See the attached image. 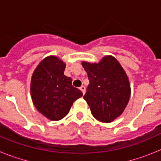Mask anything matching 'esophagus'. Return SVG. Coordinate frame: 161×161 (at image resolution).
<instances>
[{"mask_svg":"<svg viewBox=\"0 0 161 161\" xmlns=\"http://www.w3.org/2000/svg\"><path fill=\"white\" fill-rule=\"evenodd\" d=\"M80 89L81 90V92L83 93V94H85V86H84V85L80 86Z\"/></svg>","mask_w":161,"mask_h":161,"instance_id":"1","label":"esophagus"}]
</instances>
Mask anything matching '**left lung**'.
I'll return each instance as SVG.
<instances>
[{"label":"left lung","instance_id":"left-lung-1","mask_svg":"<svg viewBox=\"0 0 161 161\" xmlns=\"http://www.w3.org/2000/svg\"><path fill=\"white\" fill-rule=\"evenodd\" d=\"M89 85L84 96L93 117L102 123H110L124 111L130 100V87L124 69L111 55L98 64L83 62Z\"/></svg>","mask_w":161,"mask_h":161}]
</instances>
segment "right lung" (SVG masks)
I'll return each mask as SVG.
<instances>
[{"mask_svg": "<svg viewBox=\"0 0 161 161\" xmlns=\"http://www.w3.org/2000/svg\"><path fill=\"white\" fill-rule=\"evenodd\" d=\"M66 64L54 55L42 59L32 75L31 93L35 108L52 121L68 114L73 102L83 95L64 74Z\"/></svg>", "mask_w": 161, "mask_h": 161, "instance_id": "obj_1", "label": "right lung"}]
</instances>
